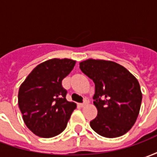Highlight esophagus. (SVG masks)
<instances>
[{
    "label": "esophagus",
    "mask_w": 157,
    "mask_h": 157,
    "mask_svg": "<svg viewBox=\"0 0 157 157\" xmlns=\"http://www.w3.org/2000/svg\"><path fill=\"white\" fill-rule=\"evenodd\" d=\"M89 102H90V101H89V98H86L85 100H84V102H82V103H80V106H81V107H84V106L87 105L89 103Z\"/></svg>",
    "instance_id": "obj_1"
}]
</instances>
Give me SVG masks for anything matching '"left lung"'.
I'll return each mask as SVG.
<instances>
[{"mask_svg":"<svg viewBox=\"0 0 157 157\" xmlns=\"http://www.w3.org/2000/svg\"><path fill=\"white\" fill-rule=\"evenodd\" d=\"M80 69L95 83L93 103L98 116L92 128L107 138L124 135L135 124L141 105L142 93L137 79L115 62L89 59Z\"/></svg>","mask_w":157,"mask_h":157,"instance_id":"obj_1","label":"left lung"}]
</instances>
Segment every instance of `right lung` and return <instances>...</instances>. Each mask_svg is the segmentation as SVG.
Returning <instances> with one entry per match:
<instances>
[{
	"mask_svg": "<svg viewBox=\"0 0 157 157\" xmlns=\"http://www.w3.org/2000/svg\"><path fill=\"white\" fill-rule=\"evenodd\" d=\"M75 61L52 59L37 65L18 92V106L27 127L38 136L51 138L66 128L75 102L66 100L62 80L71 71Z\"/></svg>",
	"mask_w": 157,
	"mask_h": 157,
	"instance_id": "1",
	"label": "right lung"
}]
</instances>
